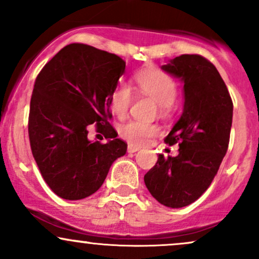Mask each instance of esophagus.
<instances>
[{
  "instance_id": "obj_1",
  "label": "esophagus",
  "mask_w": 259,
  "mask_h": 259,
  "mask_svg": "<svg viewBox=\"0 0 259 259\" xmlns=\"http://www.w3.org/2000/svg\"><path fill=\"white\" fill-rule=\"evenodd\" d=\"M140 148L138 147V146H135V145H129V146H127V152L129 153H134V152H136V151H139Z\"/></svg>"
}]
</instances>
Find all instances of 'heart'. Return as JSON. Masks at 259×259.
<instances>
[{
    "label": "heart",
    "mask_w": 259,
    "mask_h": 259,
    "mask_svg": "<svg viewBox=\"0 0 259 259\" xmlns=\"http://www.w3.org/2000/svg\"><path fill=\"white\" fill-rule=\"evenodd\" d=\"M135 82L142 94L160 105V111L167 112L174 103L178 95V86L175 80L168 73L160 69H147L136 74ZM133 103V94L130 88L123 82L113 89L109 96V106L117 117H125ZM159 133V127L154 124L144 123L140 120H130L119 127V134L123 139L132 145L147 144L153 136Z\"/></svg>",
    "instance_id": "heart-1"
}]
</instances>
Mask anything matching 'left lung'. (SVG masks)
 I'll return each mask as SVG.
<instances>
[{
  "label": "left lung",
  "mask_w": 259,
  "mask_h": 259,
  "mask_svg": "<svg viewBox=\"0 0 259 259\" xmlns=\"http://www.w3.org/2000/svg\"><path fill=\"white\" fill-rule=\"evenodd\" d=\"M162 69L184 82L183 114L164 139L179 145V154L159 153L144 180L159 203L181 208L200 198L218 173L230 140L233 100L214 64L200 55H181Z\"/></svg>",
  "instance_id": "left-lung-1"
}]
</instances>
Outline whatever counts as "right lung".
Listing matches in <instances>:
<instances>
[{"label": "right lung", "mask_w": 259, "mask_h": 259, "mask_svg": "<svg viewBox=\"0 0 259 259\" xmlns=\"http://www.w3.org/2000/svg\"><path fill=\"white\" fill-rule=\"evenodd\" d=\"M125 70L114 53L70 44L47 62L35 80L28 132L45 183L64 200H81L102 186L112 163L126 152L112 126L109 96ZM110 141L88 140V129Z\"/></svg>", "instance_id": "add662e5"}]
</instances>
